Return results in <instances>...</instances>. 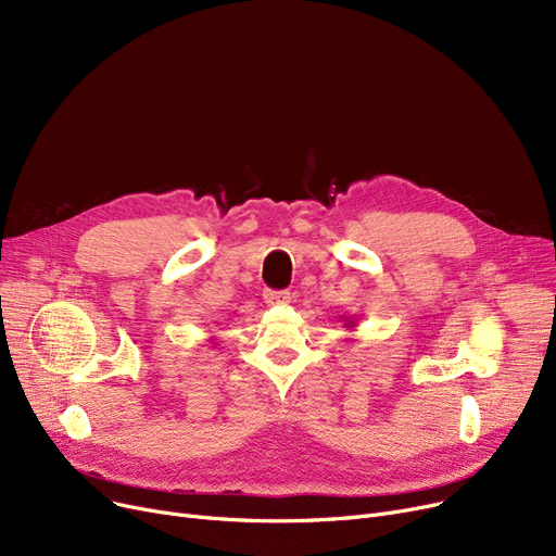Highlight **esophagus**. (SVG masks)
<instances>
[{
	"mask_svg": "<svg viewBox=\"0 0 556 556\" xmlns=\"http://www.w3.org/2000/svg\"><path fill=\"white\" fill-rule=\"evenodd\" d=\"M263 302H266L268 306L288 304L290 302V293H288V290H266V293H263Z\"/></svg>",
	"mask_w": 556,
	"mask_h": 556,
	"instance_id": "obj_1",
	"label": "esophagus"
}]
</instances>
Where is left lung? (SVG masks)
<instances>
[{"mask_svg":"<svg viewBox=\"0 0 556 556\" xmlns=\"http://www.w3.org/2000/svg\"><path fill=\"white\" fill-rule=\"evenodd\" d=\"M342 323H344V329H349V331L356 329V317H354V315H352V317H349V315L344 317V315H342Z\"/></svg>","mask_w":556,"mask_h":556,"instance_id":"8db88e82","label":"left lung"}]
</instances>
